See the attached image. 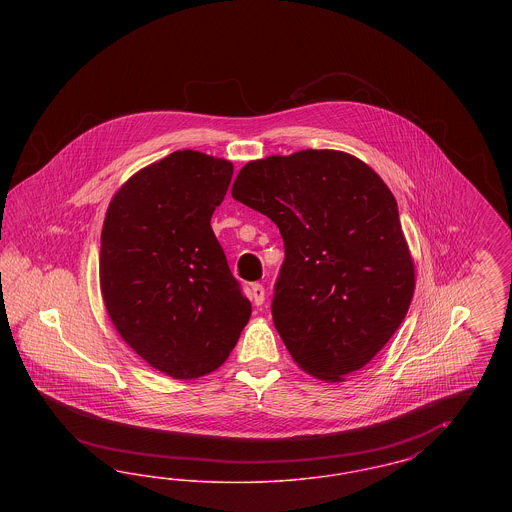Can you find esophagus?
I'll return each instance as SVG.
<instances>
[{
	"mask_svg": "<svg viewBox=\"0 0 512 512\" xmlns=\"http://www.w3.org/2000/svg\"><path fill=\"white\" fill-rule=\"evenodd\" d=\"M249 295H251V301L259 307V305H263V301H265V288H263L261 284H253Z\"/></svg>",
	"mask_w": 512,
	"mask_h": 512,
	"instance_id": "esophagus-1",
	"label": "esophagus"
}]
</instances>
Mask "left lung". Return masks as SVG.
<instances>
[{
  "label": "left lung",
  "instance_id": "obj_1",
  "mask_svg": "<svg viewBox=\"0 0 512 512\" xmlns=\"http://www.w3.org/2000/svg\"><path fill=\"white\" fill-rule=\"evenodd\" d=\"M232 197L280 228L286 259L272 320L293 361L318 380L345 382L413 301L414 261L390 188L345 151L303 149L249 161Z\"/></svg>",
  "mask_w": 512,
  "mask_h": 512
}]
</instances>
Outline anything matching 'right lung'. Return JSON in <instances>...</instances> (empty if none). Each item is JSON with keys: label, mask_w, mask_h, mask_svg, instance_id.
Returning <instances> with one entry per match:
<instances>
[{"label": "right lung", "mask_w": 512, "mask_h": 512, "mask_svg": "<svg viewBox=\"0 0 512 512\" xmlns=\"http://www.w3.org/2000/svg\"><path fill=\"white\" fill-rule=\"evenodd\" d=\"M232 172L226 159L174 151L132 174L103 220L107 315L147 365L176 380L217 370L251 317L211 228Z\"/></svg>", "instance_id": "add662e5"}]
</instances>
